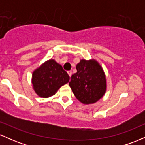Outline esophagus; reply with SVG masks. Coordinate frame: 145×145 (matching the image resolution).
I'll return each instance as SVG.
<instances>
[{"instance_id":"1","label":"esophagus","mask_w":145,"mask_h":145,"mask_svg":"<svg viewBox=\"0 0 145 145\" xmlns=\"http://www.w3.org/2000/svg\"><path fill=\"white\" fill-rule=\"evenodd\" d=\"M67 74H68V75H69V77H71V74H72V72H71V71H67Z\"/></svg>"}]
</instances>
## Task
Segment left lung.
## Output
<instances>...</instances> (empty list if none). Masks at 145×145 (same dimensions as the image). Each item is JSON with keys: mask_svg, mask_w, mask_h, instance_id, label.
Segmentation results:
<instances>
[{"mask_svg": "<svg viewBox=\"0 0 145 145\" xmlns=\"http://www.w3.org/2000/svg\"><path fill=\"white\" fill-rule=\"evenodd\" d=\"M77 72L69 82L73 93L80 102L93 104L104 96L106 90V76L95 60L82 59L76 65Z\"/></svg>", "mask_w": 145, "mask_h": 145, "instance_id": "obj_1", "label": "left lung"}]
</instances>
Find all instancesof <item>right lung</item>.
Instances as JSON below:
<instances>
[{
  "mask_svg": "<svg viewBox=\"0 0 145 145\" xmlns=\"http://www.w3.org/2000/svg\"><path fill=\"white\" fill-rule=\"evenodd\" d=\"M69 76L61 65L54 60L46 61L33 71V89L39 97L47 98L54 95L61 86L67 84Z\"/></svg>",
  "mask_w": 145,
  "mask_h": 145,
  "instance_id": "obj_1",
  "label": "right lung"
}]
</instances>
